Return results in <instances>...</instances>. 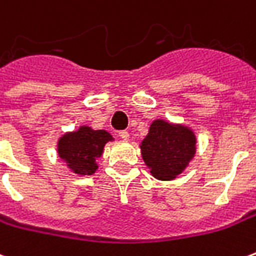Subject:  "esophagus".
Returning a JSON list of instances; mask_svg holds the SVG:
<instances>
[{"label":"esophagus","instance_id":"obj_1","mask_svg":"<svg viewBox=\"0 0 256 256\" xmlns=\"http://www.w3.org/2000/svg\"><path fill=\"white\" fill-rule=\"evenodd\" d=\"M119 138L123 140V141H128V138H130V134L128 133V132H119Z\"/></svg>","mask_w":256,"mask_h":256}]
</instances>
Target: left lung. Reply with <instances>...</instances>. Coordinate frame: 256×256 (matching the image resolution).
Returning <instances> with one entry per match:
<instances>
[{
  "label": "left lung",
  "mask_w": 256,
  "mask_h": 256,
  "mask_svg": "<svg viewBox=\"0 0 256 256\" xmlns=\"http://www.w3.org/2000/svg\"><path fill=\"white\" fill-rule=\"evenodd\" d=\"M141 156L152 177L159 181H172L185 172L196 155L198 137L182 123L155 119L148 134L140 142Z\"/></svg>",
  "instance_id": "1"
}]
</instances>
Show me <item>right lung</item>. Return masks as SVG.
<instances>
[{
	"label": "right lung",
	"mask_w": 256,
	"mask_h": 256,
	"mask_svg": "<svg viewBox=\"0 0 256 256\" xmlns=\"http://www.w3.org/2000/svg\"><path fill=\"white\" fill-rule=\"evenodd\" d=\"M110 141H114V137L106 130H94L82 124L58 140V155L74 174L79 177L93 176L98 168L97 159H100Z\"/></svg>",
	"instance_id": "1"
}]
</instances>
